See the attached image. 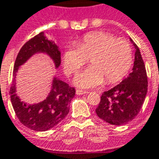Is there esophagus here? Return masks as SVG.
Listing matches in <instances>:
<instances>
[{"label": "esophagus", "mask_w": 159, "mask_h": 159, "mask_svg": "<svg viewBox=\"0 0 159 159\" xmlns=\"http://www.w3.org/2000/svg\"><path fill=\"white\" fill-rule=\"evenodd\" d=\"M88 92L86 91H82V90H80V89H77L76 90V94L77 95H83V94H87Z\"/></svg>", "instance_id": "34e87169"}]
</instances>
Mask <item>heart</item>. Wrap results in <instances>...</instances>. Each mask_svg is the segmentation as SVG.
Wrapping results in <instances>:
<instances>
[{"label": "heart", "instance_id": "b5f03b06", "mask_svg": "<svg viewBox=\"0 0 159 159\" xmlns=\"http://www.w3.org/2000/svg\"><path fill=\"white\" fill-rule=\"evenodd\" d=\"M89 59L91 67L78 74L74 84L80 88H92L121 80L133 64V49L127 40L116 38L107 32H91L77 43V47L64 49V70L69 75L75 74Z\"/></svg>", "mask_w": 159, "mask_h": 159}]
</instances>
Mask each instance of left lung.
I'll return each instance as SVG.
<instances>
[{
  "mask_svg": "<svg viewBox=\"0 0 159 159\" xmlns=\"http://www.w3.org/2000/svg\"><path fill=\"white\" fill-rule=\"evenodd\" d=\"M130 41L135 49L132 72L122 81L104 92L96 113L98 116L112 125H123L138 115L147 93V75L138 46Z\"/></svg>",
  "mask_w": 159,
  "mask_h": 159,
  "instance_id": "obj_1",
  "label": "left lung"
}]
</instances>
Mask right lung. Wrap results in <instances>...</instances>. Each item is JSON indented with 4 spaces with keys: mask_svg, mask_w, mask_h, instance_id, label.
I'll return each instance as SVG.
<instances>
[{
    "mask_svg": "<svg viewBox=\"0 0 159 159\" xmlns=\"http://www.w3.org/2000/svg\"><path fill=\"white\" fill-rule=\"evenodd\" d=\"M38 53L49 56L56 68L61 65L59 47L55 42L46 38L43 32H40L26 42L17 56L10 88V98L17 117L24 126L35 131H47L67 116L69 112V103L75 96V89L70 87L66 82L54 77L51 90L46 99L34 104L22 102L16 94V74L21 65Z\"/></svg>",
    "mask_w": 159,
    "mask_h": 159,
    "instance_id": "add662e5",
    "label": "right lung"
}]
</instances>
